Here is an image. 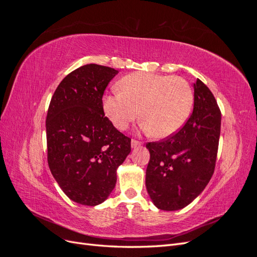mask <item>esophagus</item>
<instances>
[{
  "label": "esophagus",
  "mask_w": 257,
  "mask_h": 257,
  "mask_svg": "<svg viewBox=\"0 0 257 257\" xmlns=\"http://www.w3.org/2000/svg\"><path fill=\"white\" fill-rule=\"evenodd\" d=\"M131 145H132V148H136V147L142 146V143L138 142V141H135V139H132Z\"/></svg>",
  "instance_id": "34e87169"
}]
</instances>
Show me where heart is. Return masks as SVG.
I'll return each mask as SVG.
<instances>
[{
	"label": "heart",
	"instance_id": "1",
	"mask_svg": "<svg viewBox=\"0 0 257 257\" xmlns=\"http://www.w3.org/2000/svg\"><path fill=\"white\" fill-rule=\"evenodd\" d=\"M120 91L103 98V109L120 131L139 116L142 128L154 137L172 136L188 121L194 104L191 84L182 77L134 73L119 82Z\"/></svg>",
	"mask_w": 257,
	"mask_h": 257
}]
</instances>
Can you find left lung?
Masks as SVG:
<instances>
[{
	"label": "left lung",
	"instance_id": "1",
	"mask_svg": "<svg viewBox=\"0 0 257 257\" xmlns=\"http://www.w3.org/2000/svg\"><path fill=\"white\" fill-rule=\"evenodd\" d=\"M194 108L173 136L148 143L146 188L154 206L176 211L191 204L211 179L221 133V111L207 85L193 84Z\"/></svg>",
	"mask_w": 257,
	"mask_h": 257
}]
</instances>
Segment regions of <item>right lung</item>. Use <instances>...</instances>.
Instances as JSON below:
<instances>
[{
	"label": "right lung",
	"instance_id": "right-lung-1",
	"mask_svg": "<svg viewBox=\"0 0 257 257\" xmlns=\"http://www.w3.org/2000/svg\"><path fill=\"white\" fill-rule=\"evenodd\" d=\"M119 72L87 64L69 73L51 98L46 119L48 165L61 190L77 204L96 206L114 189L131 139L103 109V94Z\"/></svg>",
	"mask_w": 257,
	"mask_h": 257
}]
</instances>
